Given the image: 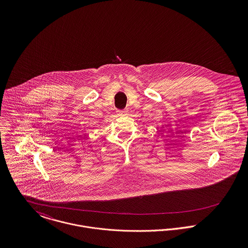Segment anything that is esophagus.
Returning a JSON list of instances; mask_svg holds the SVG:
<instances>
[{
  "label": "esophagus",
  "mask_w": 248,
  "mask_h": 248,
  "mask_svg": "<svg viewBox=\"0 0 248 248\" xmlns=\"http://www.w3.org/2000/svg\"><path fill=\"white\" fill-rule=\"evenodd\" d=\"M127 113V110H118V114L119 115H124Z\"/></svg>",
  "instance_id": "34e87169"
}]
</instances>
